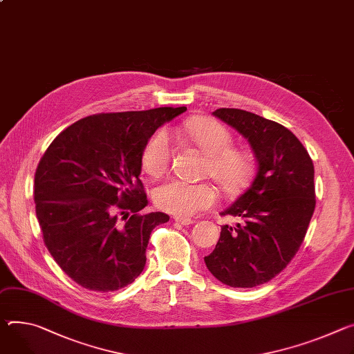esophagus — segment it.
<instances>
[{"label": "esophagus", "mask_w": 354, "mask_h": 354, "mask_svg": "<svg viewBox=\"0 0 354 354\" xmlns=\"http://www.w3.org/2000/svg\"><path fill=\"white\" fill-rule=\"evenodd\" d=\"M174 220H175L176 223L182 224V226H189V224L194 223V220H192V218H189V217H180V216H175Z\"/></svg>", "instance_id": "1"}]
</instances>
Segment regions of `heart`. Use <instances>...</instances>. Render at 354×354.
<instances>
[{"label":"heart","instance_id":"heart-1","mask_svg":"<svg viewBox=\"0 0 354 354\" xmlns=\"http://www.w3.org/2000/svg\"><path fill=\"white\" fill-rule=\"evenodd\" d=\"M185 134L206 155V174L224 189L236 190L251 172V158L245 151L233 148V137L226 127L212 118H195L185 124ZM171 159V141L167 131L155 133L142 151V168L151 176L162 175ZM217 194L209 183H192L169 179L153 192L158 207L176 216H190L210 207Z\"/></svg>","mask_w":354,"mask_h":354}]
</instances>
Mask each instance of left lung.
<instances>
[{
	"label": "left lung",
	"mask_w": 354,
	"mask_h": 354,
	"mask_svg": "<svg viewBox=\"0 0 354 354\" xmlns=\"http://www.w3.org/2000/svg\"><path fill=\"white\" fill-rule=\"evenodd\" d=\"M213 115L250 144L257 174L243 194L221 212L239 217L221 226L207 270L233 288H254L272 279L299 250L315 210V169L301 141L283 125L239 109Z\"/></svg>",
	"instance_id": "obj_1"
}]
</instances>
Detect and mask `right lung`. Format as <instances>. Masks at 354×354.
<instances>
[{"label":"right lung","instance_id":"right-lung-1","mask_svg":"<svg viewBox=\"0 0 354 354\" xmlns=\"http://www.w3.org/2000/svg\"><path fill=\"white\" fill-rule=\"evenodd\" d=\"M185 111L90 115L63 130L41 158L34 194L44 241L83 288L117 291L142 272L151 232L169 220L160 212L141 213L148 205L140 180L142 151L160 125Z\"/></svg>","mask_w":354,"mask_h":354}]
</instances>
